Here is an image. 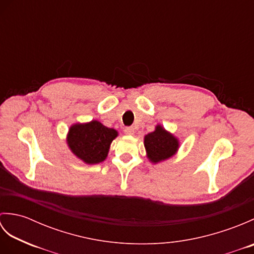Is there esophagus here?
<instances>
[{"mask_svg":"<svg viewBox=\"0 0 254 254\" xmlns=\"http://www.w3.org/2000/svg\"><path fill=\"white\" fill-rule=\"evenodd\" d=\"M124 133L127 134V135H132V134L134 133V128L132 127H124Z\"/></svg>","mask_w":254,"mask_h":254,"instance_id":"esophagus-1","label":"esophagus"}]
</instances>
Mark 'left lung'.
I'll list each match as a JSON object with an SVG mask.
<instances>
[{"instance_id": "left-lung-1", "label": "left lung", "mask_w": 254, "mask_h": 254, "mask_svg": "<svg viewBox=\"0 0 254 254\" xmlns=\"http://www.w3.org/2000/svg\"><path fill=\"white\" fill-rule=\"evenodd\" d=\"M144 145L147 157L152 163L156 164L172 157L179 147V142L163 127L157 126L154 132L145 136Z\"/></svg>"}]
</instances>
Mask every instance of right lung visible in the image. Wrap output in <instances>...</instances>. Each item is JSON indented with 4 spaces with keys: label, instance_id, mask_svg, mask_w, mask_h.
<instances>
[{
    "label": "right lung",
    "instance_id": "obj_1",
    "mask_svg": "<svg viewBox=\"0 0 254 254\" xmlns=\"http://www.w3.org/2000/svg\"><path fill=\"white\" fill-rule=\"evenodd\" d=\"M117 136L116 130L94 120L84 124H74L69 127L67 145L72 153L84 163L94 165L107 158L110 144Z\"/></svg>",
    "mask_w": 254,
    "mask_h": 254
}]
</instances>
